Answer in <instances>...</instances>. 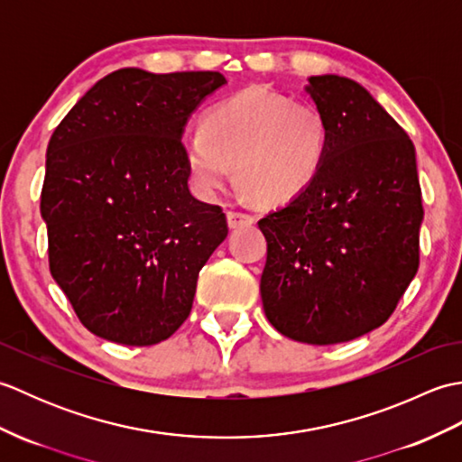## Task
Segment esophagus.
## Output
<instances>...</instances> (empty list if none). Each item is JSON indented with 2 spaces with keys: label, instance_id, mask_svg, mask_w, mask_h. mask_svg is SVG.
I'll return each mask as SVG.
<instances>
[{
  "label": "esophagus",
  "instance_id": "1",
  "mask_svg": "<svg viewBox=\"0 0 462 462\" xmlns=\"http://www.w3.org/2000/svg\"><path fill=\"white\" fill-rule=\"evenodd\" d=\"M226 218H228L230 228H242V226H250L256 222L252 214L248 212H240V210H228L226 212Z\"/></svg>",
  "mask_w": 462,
  "mask_h": 462
}]
</instances>
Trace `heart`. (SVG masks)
<instances>
[{
    "mask_svg": "<svg viewBox=\"0 0 462 462\" xmlns=\"http://www.w3.org/2000/svg\"><path fill=\"white\" fill-rule=\"evenodd\" d=\"M328 144L329 123L318 105L252 87L214 105L202 126L186 131L182 154L204 199L224 190L236 166L254 200L282 204L316 179Z\"/></svg>",
    "mask_w": 462,
    "mask_h": 462,
    "instance_id": "b5f03b06",
    "label": "heart"
}]
</instances>
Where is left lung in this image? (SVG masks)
I'll list each match as a JSON object with an SVG mask.
<instances>
[{
    "label": "left lung",
    "mask_w": 462,
    "mask_h": 462,
    "mask_svg": "<svg viewBox=\"0 0 462 462\" xmlns=\"http://www.w3.org/2000/svg\"><path fill=\"white\" fill-rule=\"evenodd\" d=\"M329 123L321 171L258 222L268 240L260 291L282 336L311 346L383 326L419 270L423 200L415 146L356 81L310 77Z\"/></svg>",
    "instance_id": "obj_1"
}]
</instances>
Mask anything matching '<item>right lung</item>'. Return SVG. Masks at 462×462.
<instances>
[{
	"label": "right lung",
	"instance_id": "right-lung-1",
	"mask_svg": "<svg viewBox=\"0 0 462 462\" xmlns=\"http://www.w3.org/2000/svg\"><path fill=\"white\" fill-rule=\"evenodd\" d=\"M222 85L218 71L119 69L51 134L42 189L49 270L95 336L154 346L189 318L228 222L190 194L180 136Z\"/></svg>",
	"mask_w": 462,
	"mask_h": 462
}]
</instances>
